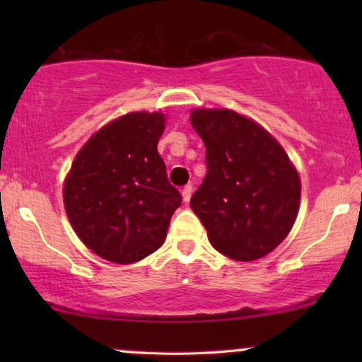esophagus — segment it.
<instances>
[{"mask_svg":"<svg viewBox=\"0 0 362 362\" xmlns=\"http://www.w3.org/2000/svg\"><path fill=\"white\" fill-rule=\"evenodd\" d=\"M190 197H192V185H185L182 189V199H184V202H189Z\"/></svg>","mask_w":362,"mask_h":362,"instance_id":"1","label":"esophagus"}]
</instances>
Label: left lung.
<instances>
[{
	"mask_svg": "<svg viewBox=\"0 0 362 362\" xmlns=\"http://www.w3.org/2000/svg\"><path fill=\"white\" fill-rule=\"evenodd\" d=\"M207 173L190 199L213 247L231 260L262 259L289 235L301 199L300 173L259 122L231 109H194Z\"/></svg>",
	"mask_w": 362,
	"mask_h": 362,
	"instance_id": "obj_1",
	"label": "left lung"
}]
</instances>
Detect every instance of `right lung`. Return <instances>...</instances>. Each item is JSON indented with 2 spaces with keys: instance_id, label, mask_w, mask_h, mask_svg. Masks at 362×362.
Segmentation results:
<instances>
[{
  "instance_id": "obj_1",
  "label": "right lung",
  "mask_w": 362,
  "mask_h": 362,
  "mask_svg": "<svg viewBox=\"0 0 362 362\" xmlns=\"http://www.w3.org/2000/svg\"><path fill=\"white\" fill-rule=\"evenodd\" d=\"M163 112H129L83 144L64 178L62 201L74 233L91 252L127 265L167 238L182 195L170 185L158 141Z\"/></svg>"
}]
</instances>
